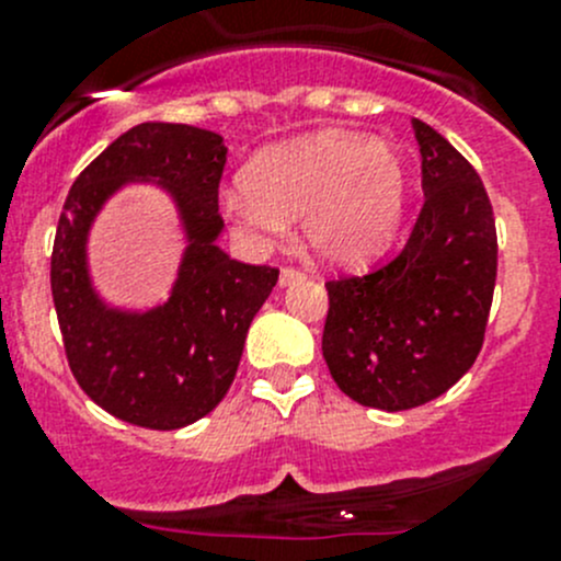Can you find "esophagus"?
Masks as SVG:
<instances>
[{
  "mask_svg": "<svg viewBox=\"0 0 561 561\" xmlns=\"http://www.w3.org/2000/svg\"><path fill=\"white\" fill-rule=\"evenodd\" d=\"M301 279H304L301 271H296V268H282L279 271V287H290V285H296V282H301Z\"/></svg>",
  "mask_w": 561,
  "mask_h": 561,
  "instance_id": "obj_1",
  "label": "esophagus"
}]
</instances>
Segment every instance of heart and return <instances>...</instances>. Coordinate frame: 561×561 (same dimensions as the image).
<instances>
[{
    "label": "heart",
    "mask_w": 561,
    "mask_h": 561,
    "mask_svg": "<svg viewBox=\"0 0 561 561\" xmlns=\"http://www.w3.org/2000/svg\"><path fill=\"white\" fill-rule=\"evenodd\" d=\"M410 162L388 140L322 129L263 151L228 195L233 228L265 249L301 219L304 241L339 268H364L393 247L410 203Z\"/></svg>",
    "instance_id": "b5f03b06"
}]
</instances>
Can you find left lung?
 I'll use <instances>...</instances> for the list:
<instances>
[{
    "label": "left lung",
    "mask_w": 561,
    "mask_h": 561,
    "mask_svg": "<svg viewBox=\"0 0 561 561\" xmlns=\"http://www.w3.org/2000/svg\"><path fill=\"white\" fill-rule=\"evenodd\" d=\"M426 203L399 257L369 276L328 282L322 358L350 399L421 407L474 364L496 282V228L474 168L415 118Z\"/></svg>",
    "instance_id": "obj_1"
}]
</instances>
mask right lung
Segmentation results:
<instances>
[{"label": "right lung", "instance_id": "1", "mask_svg": "<svg viewBox=\"0 0 561 561\" xmlns=\"http://www.w3.org/2000/svg\"><path fill=\"white\" fill-rule=\"evenodd\" d=\"M225 160L228 146L211 129L138 124L78 175L61 208L50 293L67 360L83 393L133 426L173 432L208 415L233 386L249 325L279 279L217 244ZM127 185H154L172 201L185 244L169 296L149 308L107 302L88 265L93 222Z\"/></svg>", "mask_w": 561, "mask_h": 561}]
</instances>
